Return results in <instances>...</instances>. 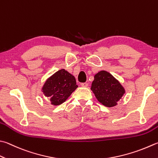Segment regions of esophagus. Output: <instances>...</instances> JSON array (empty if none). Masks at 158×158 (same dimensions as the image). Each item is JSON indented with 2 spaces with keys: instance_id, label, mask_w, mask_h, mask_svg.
<instances>
[{
  "instance_id": "obj_1",
  "label": "esophagus",
  "mask_w": 158,
  "mask_h": 158,
  "mask_svg": "<svg viewBox=\"0 0 158 158\" xmlns=\"http://www.w3.org/2000/svg\"><path fill=\"white\" fill-rule=\"evenodd\" d=\"M88 85H89V84L87 82H83L81 84V86L82 87H88Z\"/></svg>"
}]
</instances>
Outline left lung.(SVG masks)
Segmentation results:
<instances>
[{
  "label": "left lung",
  "instance_id": "8db88e82",
  "mask_svg": "<svg viewBox=\"0 0 158 158\" xmlns=\"http://www.w3.org/2000/svg\"><path fill=\"white\" fill-rule=\"evenodd\" d=\"M91 89L98 100L103 105L112 107L125 93L124 89L111 73L101 71L94 76Z\"/></svg>",
  "mask_w": 158,
  "mask_h": 158
}]
</instances>
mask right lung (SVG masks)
<instances>
[{
	"label": "right lung",
	"instance_id": "right-lung-1",
	"mask_svg": "<svg viewBox=\"0 0 158 158\" xmlns=\"http://www.w3.org/2000/svg\"><path fill=\"white\" fill-rule=\"evenodd\" d=\"M78 87L76 78L68 71L60 69L56 72L43 85L44 96L50 98L52 105L63 103Z\"/></svg>",
	"mask_w": 158,
	"mask_h": 158
}]
</instances>
